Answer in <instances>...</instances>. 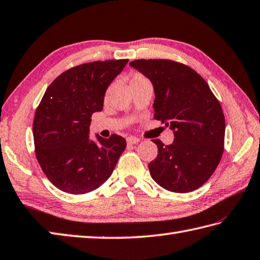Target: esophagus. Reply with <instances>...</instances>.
Instances as JSON below:
<instances>
[{
  "mask_svg": "<svg viewBox=\"0 0 260 260\" xmlns=\"http://www.w3.org/2000/svg\"><path fill=\"white\" fill-rule=\"evenodd\" d=\"M140 142V140L137 139V137H133L131 136L127 139V145H134V144H137Z\"/></svg>",
  "mask_w": 260,
  "mask_h": 260,
  "instance_id": "obj_1",
  "label": "esophagus"
}]
</instances>
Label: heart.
<instances>
[{
	"label": "heart",
	"instance_id": "1",
	"mask_svg": "<svg viewBox=\"0 0 260 260\" xmlns=\"http://www.w3.org/2000/svg\"><path fill=\"white\" fill-rule=\"evenodd\" d=\"M145 82H149V81H147V79L145 78V76H143L141 73H134L133 75H132V78H131L129 85L133 86V85L145 83Z\"/></svg>",
	"mask_w": 260,
	"mask_h": 260
}]
</instances>
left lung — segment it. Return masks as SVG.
Instances as JSON below:
<instances>
[{"instance_id": "obj_1", "label": "left lung", "mask_w": 260, "mask_h": 260, "mask_svg": "<svg viewBox=\"0 0 260 260\" xmlns=\"http://www.w3.org/2000/svg\"><path fill=\"white\" fill-rule=\"evenodd\" d=\"M132 68L153 84L154 119L174 132L175 140L157 146L150 175L162 188L189 192L210 179L224 150L225 120L206 81L189 66L169 59H136Z\"/></svg>"}]
</instances>
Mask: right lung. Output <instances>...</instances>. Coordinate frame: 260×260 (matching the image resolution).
Instances as JSON below:
<instances>
[{
    "instance_id": "obj_1",
    "label": "right lung",
    "mask_w": 260,
    "mask_h": 260,
    "mask_svg": "<svg viewBox=\"0 0 260 260\" xmlns=\"http://www.w3.org/2000/svg\"><path fill=\"white\" fill-rule=\"evenodd\" d=\"M128 59L96 60L56 78L35 114L36 156L46 177L69 194L99 188L113 174L126 147L124 137H89L91 116L104 108L106 90Z\"/></svg>"
}]
</instances>
